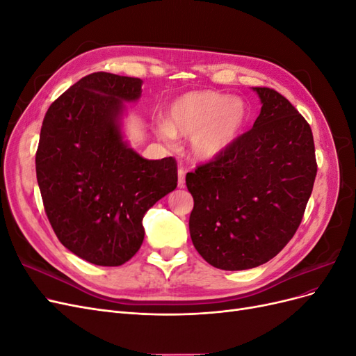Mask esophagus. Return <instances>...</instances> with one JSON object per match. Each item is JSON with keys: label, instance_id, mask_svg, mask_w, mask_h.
Masks as SVG:
<instances>
[{"label": "esophagus", "instance_id": "esophagus-1", "mask_svg": "<svg viewBox=\"0 0 356 356\" xmlns=\"http://www.w3.org/2000/svg\"><path fill=\"white\" fill-rule=\"evenodd\" d=\"M186 186V170L184 169H178V187L184 188Z\"/></svg>", "mask_w": 356, "mask_h": 356}]
</instances>
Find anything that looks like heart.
Instances as JSON below:
<instances>
[{"instance_id": "heart-1", "label": "heart", "mask_w": 356, "mask_h": 356, "mask_svg": "<svg viewBox=\"0 0 356 356\" xmlns=\"http://www.w3.org/2000/svg\"><path fill=\"white\" fill-rule=\"evenodd\" d=\"M250 110L241 98L202 90L184 93L169 105L168 120L156 127L157 135L170 141L175 135L190 136L188 153L196 161L221 157L246 126Z\"/></svg>"}]
</instances>
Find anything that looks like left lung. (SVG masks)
Instances as JSON below:
<instances>
[{
  "instance_id": "left-lung-1",
  "label": "left lung",
  "mask_w": 356,
  "mask_h": 356,
  "mask_svg": "<svg viewBox=\"0 0 356 356\" xmlns=\"http://www.w3.org/2000/svg\"><path fill=\"white\" fill-rule=\"evenodd\" d=\"M252 90L263 106L251 131L186 177L195 200L193 245L221 270H246L282 251L303 218L318 169L305 117L276 90Z\"/></svg>"
}]
</instances>
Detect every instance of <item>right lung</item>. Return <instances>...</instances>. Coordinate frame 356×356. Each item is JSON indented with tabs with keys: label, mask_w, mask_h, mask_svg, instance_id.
I'll return each instance as SVG.
<instances>
[{
	"label": "right lung",
	"mask_w": 356,
	"mask_h": 356,
	"mask_svg": "<svg viewBox=\"0 0 356 356\" xmlns=\"http://www.w3.org/2000/svg\"><path fill=\"white\" fill-rule=\"evenodd\" d=\"M141 79L86 75L53 102L35 156L47 218L60 243L96 266H122L144 241L143 218L177 188V161L147 160L123 139L124 102Z\"/></svg>",
	"instance_id": "obj_1"
}]
</instances>
